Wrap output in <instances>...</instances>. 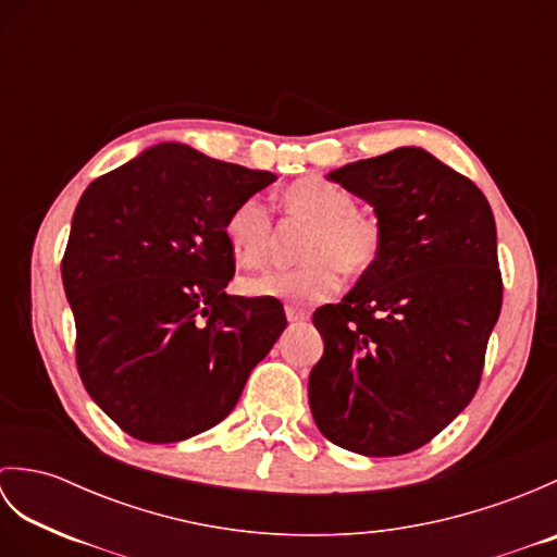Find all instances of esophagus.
<instances>
[{"mask_svg":"<svg viewBox=\"0 0 557 557\" xmlns=\"http://www.w3.org/2000/svg\"><path fill=\"white\" fill-rule=\"evenodd\" d=\"M287 321H289L292 325H299V323H306V321H309V315L301 313V311H297V309H292V306H289V309H287Z\"/></svg>","mask_w":557,"mask_h":557,"instance_id":"esophagus-1","label":"esophagus"}]
</instances>
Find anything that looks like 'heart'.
<instances>
[{"instance_id": "heart-1", "label": "heart", "mask_w": 557, "mask_h": 557, "mask_svg": "<svg viewBox=\"0 0 557 557\" xmlns=\"http://www.w3.org/2000/svg\"><path fill=\"white\" fill-rule=\"evenodd\" d=\"M289 222L309 224L299 256L304 263L289 270H268L246 277L248 297H270L289 304H318L339 289V270L361 277L381 260L383 224L373 212L359 210L345 186L325 176H304L280 196ZM275 220L258 196L236 203L224 220V239L232 256L246 268L265 265L275 248Z\"/></svg>"}]
</instances>
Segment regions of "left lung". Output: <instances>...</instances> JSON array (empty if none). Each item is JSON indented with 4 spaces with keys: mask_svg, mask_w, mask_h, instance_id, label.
Here are the masks:
<instances>
[{
    "mask_svg": "<svg viewBox=\"0 0 557 557\" xmlns=\"http://www.w3.org/2000/svg\"><path fill=\"white\" fill-rule=\"evenodd\" d=\"M330 180L369 200L385 246L345 299L313 313L325 342L309 377L313 421L351 453L407 455L479 389L503 306L495 220L474 182L421 148Z\"/></svg>",
    "mask_w": 557,
    "mask_h": 557,
    "instance_id": "1",
    "label": "left lung"
}]
</instances>
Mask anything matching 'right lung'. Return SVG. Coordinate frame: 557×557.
<instances>
[{"label": "right lung", "instance_id": "add662e5", "mask_svg": "<svg viewBox=\"0 0 557 557\" xmlns=\"http://www.w3.org/2000/svg\"><path fill=\"white\" fill-rule=\"evenodd\" d=\"M272 172L160 144L83 191L62 258L76 366L96 405L136 441L176 443L234 409L287 318L230 297L224 220Z\"/></svg>", "mask_w": 557, "mask_h": 557}]
</instances>
